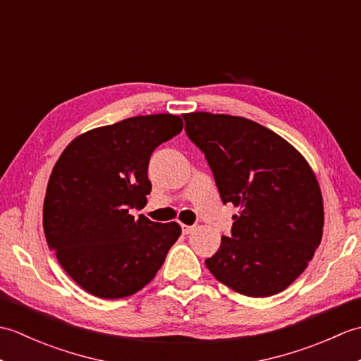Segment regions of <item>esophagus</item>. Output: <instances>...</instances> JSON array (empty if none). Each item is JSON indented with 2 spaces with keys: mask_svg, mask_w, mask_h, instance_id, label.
I'll list each match as a JSON object with an SVG mask.
<instances>
[{
  "mask_svg": "<svg viewBox=\"0 0 361 361\" xmlns=\"http://www.w3.org/2000/svg\"><path fill=\"white\" fill-rule=\"evenodd\" d=\"M195 229V226H189V225H181V231L183 234H190Z\"/></svg>",
  "mask_w": 361,
  "mask_h": 361,
  "instance_id": "1",
  "label": "esophagus"
}]
</instances>
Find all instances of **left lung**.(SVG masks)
<instances>
[{
    "label": "left lung",
    "instance_id": "left-lung-1",
    "mask_svg": "<svg viewBox=\"0 0 361 361\" xmlns=\"http://www.w3.org/2000/svg\"><path fill=\"white\" fill-rule=\"evenodd\" d=\"M186 133L204 153L224 203L239 208L231 237L206 267L237 293L265 298L286 290L323 237L324 206L315 172L282 136L231 114H185Z\"/></svg>",
    "mask_w": 361,
    "mask_h": 361
}]
</instances>
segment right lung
<instances>
[{"mask_svg": "<svg viewBox=\"0 0 361 361\" xmlns=\"http://www.w3.org/2000/svg\"><path fill=\"white\" fill-rule=\"evenodd\" d=\"M181 130L175 114L128 118L74 137L57 159L43 203L44 235L68 276L90 295H135L180 237L176 221L135 219L130 209L147 204L152 152Z\"/></svg>", "mask_w": 361, "mask_h": 361, "instance_id": "1", "label": "right lung"}]
</instances>
